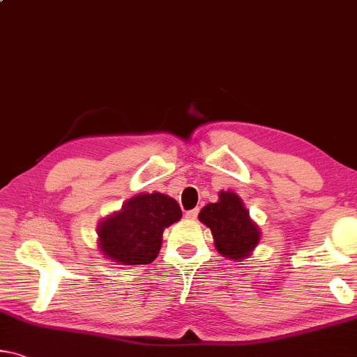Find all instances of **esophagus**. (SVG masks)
Here are the masks:
<instances>
[{
	"mask_svg": "<svg viewBox=\"0 0 357 357\" xmlns=\"http://www.w3.org/2000/svg\"><path fill=\"white\" fill-rule=\"evenodd\" d=\"M197 213H199V209H191V211H188V212L185 213V217L188 218V220H196Z\"/></svg>",
	"mask_w": 357,
	"mask_h": 357,
	"instance_id": "esophagus-1",
	"label": "esophagus"
}]
</instances>
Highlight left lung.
<instances>
[{
    "mask_svg": "<svg viewBox=\"0 0 357 357\" xmlns=\"http://www.w3.org/2000/svg\"><path fill=\"white\" fill-rule=\"evenodd\" d=\"M197 217L211 228L218 254L229 260L248 259L259 245V225L250 218L239 195L231 190L218 191V201L202 207Z\"/></svg>",
    "mask_w": 357,
    "mask_h": 357,
    "instance_id": "obj_1",
    "label": "left lung"
}]
</instances>
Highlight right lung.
<instances>
[{"mask_svg": "<svg viewBox=\"0 0 357 357\" xmlns=\"http://www.w3.org/2000/svg\"><path fill=\"white\" fill-rule=\"evenodd\" d=\"M180 218L174 197L160 191L139 193L98 222V250L118 265H148L160 254L164 229Z\"/></svg>", "mask_w": 357, "mask_h": 357, "instance_id": "add662e5", "label": "right lung"}]
</instances>
